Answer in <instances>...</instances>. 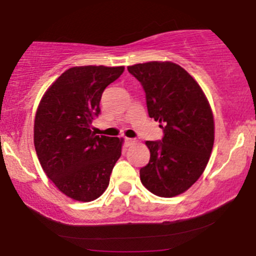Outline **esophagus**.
<instances>
[{
	"instance_id": "1",
	"label": "esophagus",
	"mask_w": 256,
	"mask_h": 256,
	"mask_svg": "<svg viewBox=\"0 0 256 256\" xmlns=\"http://www.w3.org/2000/svg\"><path fill=\"white\" fill-rule=\"evenodd\" d=\"M136 142H138V141H136L135 138H125L126 146H131V144H136Z\"/></svg>"
}]
</instances>
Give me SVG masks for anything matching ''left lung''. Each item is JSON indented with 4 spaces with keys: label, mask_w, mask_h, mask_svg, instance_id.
Returning <instances> with one entry per match:
<instances>
[{
    "label": "left lung",
    "mask_w": 256,
    "mask_h": 256,
    "mask_svg": "<svg viewBox=\"0 0 256 256\" xmlns=\"http://www.w3.org/2000/svg\"><path fill=\"white\" fill-rule=\"evenodd\" d=\"M142 85L150 118L164 130L162 141H146L150 162L141 182L158 197L186 192L202 176L214 144V118L202 88L172 62L128 66Z\"/></svg>",
    "instance_id": "obj_1"
}]
</instances>
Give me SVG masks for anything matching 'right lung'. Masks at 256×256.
Segmentation results:
<instances>
[{"label": "right lung", "mask_w": 256, "mask_h": 256, "mask_svg": "<svg viewBox=\"0 0 256 256\" xmlns=\"http://www.w3.org/2000/svg\"><path fill=\"white\" fill-rule=\"evenodd\" d=\"M124 66H73L44 92L34 118V147L43 171L66 197L79 202L99 198L121 156L124 138L92 131L105 88Z\"/></svg>", "instance_id": "obj_1"}]
</instances>
